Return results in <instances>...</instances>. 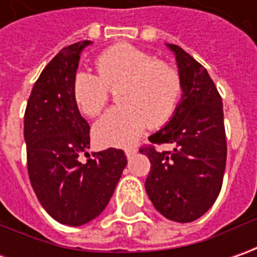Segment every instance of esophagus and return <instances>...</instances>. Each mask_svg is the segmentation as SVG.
I'll list each match as a JSON object with an SVG mask.
<instances>
[{"label": "esophagus", "mask_w": 257, "mask_h": 257, "mask_svg": "<svg viewBox=\"0 0 257 257\" xmlns=\"http://www.w3.org/2000/svg\"><path fill=\"white\" fill-rule=\"evenodd\" d=\"M124 152H125V156H127V159H132L134 154L137 153V149H136V147H127V149H125Z\"/></svg>", "instance_id": "1"}]
</instances>
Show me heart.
<instances>
[{"instance_id": "1", "label": "heart", "mask_w": 257, "mask_h": 257, "mask_svg": "<svg viewBox=\"0 0 257 257\" xmlns=\"http://www.w3.org/2000/svg\"><path fill=\"white\" fill-rule=\"evenodd\" d=\"M97 74L80 70L73 78L75 105L87 117L103 113L110 91L117 92L120 105L94 125V139L101 146L133 144L144 128L170 121L183 95V78L174 65L132 44H115L95 60Z\"/></svg>"}]
</instances>
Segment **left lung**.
<instances>
[{
  "instance_id": "1",
  "label": "left lung",
  "mask_w": 257,
  "mask_h": 257,
  "mask_svg": "<svg viewBox=\"0 0 257 257\" xmlns=\"http://www.w3.org/2000/svg\"><path fill=\"white\" fill-rule=\"evenodd\" d=\"M183 97L172 120L140 147L150 163L146 192L157 212L173 222L199 219L216 202L226 167V133L222 97L209 73L176 44ZM170 143L173 152H157L153 144Z\"/></svg>"
}]
</instances>
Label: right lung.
I'll list each match as a JSON object with an SVG mask.
<instances>
[{
  "mask_svg": "<svg viewBox=\"0 0 257 257\" xmlns=\"http://www.w3.org/2000/svg\"><path fill=\"white\" fill-rule=\"evenodd\" d=\"M91 44L64 47L35 81L24 114V139L30 182L41 206L57 222L81 226L103 212L121 177L123 150L87 153L90 125L71 91L80 53ZM88 155L87 164L79 156Z\"/></svg>",
  "mask_w": 257,
  "mask_h": 257,
  "instance_id": "right-lung-1",
  "label": "right lung"
}]
</instances>
